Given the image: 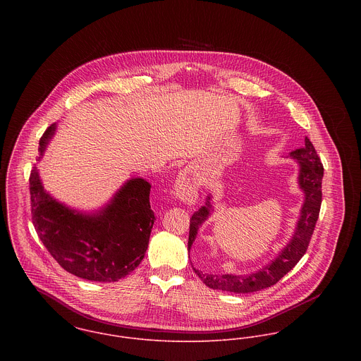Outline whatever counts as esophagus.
Returning a JSON list of instances; mask_svg holds the SVG:
<instances>
[{
    "label": "esophagus",
    "instance_id": "34e87169",
    "mask_svg": "<svg viewBox=\"0 0 361 361\" xmlns=\"http://www.w3.org/2000/svg\"><path fill=\"white\" fill-rule=\"evenodd\" d=\"M197 192H199V185L196 179L192 176L189 171H183L178 176L175 183L176 196L186 203H193L197 197Z\"/></svg>",
    "mask_w": 361,
    "mask_h": 361
}]
</instances>
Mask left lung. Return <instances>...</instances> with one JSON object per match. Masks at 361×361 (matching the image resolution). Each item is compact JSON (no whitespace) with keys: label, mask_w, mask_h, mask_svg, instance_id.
<instances>
[{"label":"left lung","mask_w":361,"mask_h":361,"mask_svg":"<svg viewBox=\"0 0 361 361\" xmlns=\"http://www.w3.org/2000/svg\"><path fill=\"white\" fill-rule=\"evenodd\" d=\"M290 155L296 158L300 164L299 183L306 195L302 215L292 240L269 265L250 275L239 276L229 274H207L204 271L193 267L195 272L208 288L232 293H252L267 289L275 285L281 278H283L300 261V258L306 255L322 202L321 183L324 176V166L309 137H306V145L303 149H298L296 152H292ZM208 214L209 203H207V207H202L192 215L188 242L189 252L196 239L199 225L206 221Z\"/></svg>","instance_id":"left-lung-1"}]
</instances>
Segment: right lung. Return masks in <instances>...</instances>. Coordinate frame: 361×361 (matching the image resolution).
<instances>
[{"mask_svg": "<svg viewBox=\"0 0 361 361\" xmlns=\"http://www.w3.org/2000/svg\"><path fill=\"white\" fill-rule=\"evenodd\" d=\"M54 130L51 125L43 133L40 155ZM29 188L35 229L65 271L82 279L115 282L145 257L155 221L147 180H129L111 204L93 216L76 214L52 200L42 186L36 166L30 171Z\"/></svg>", "mask_w": 361, "mask_h": 361, "instance_id": "1", "label": "right lung"}]
</instances>
